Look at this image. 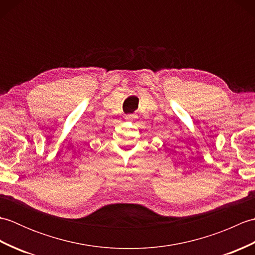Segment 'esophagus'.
<instances>
[{
    "label": "esophagus",
    "mask_w": 255,
    "mask_h": 255,
    "mask_svg": "<svg viewBox=\"0 0 255 255\" xmlns=\"http://www.w3.org/2000/svg\"><path fill=\"white\" fill-rule=\"evenodd\" d=\"M138 118L137 115H134V114H128V115H126V117H125V119H127V121H134V119Z\"/></svg>",
    "instance_id": "34e87169"
}]
</instances>
